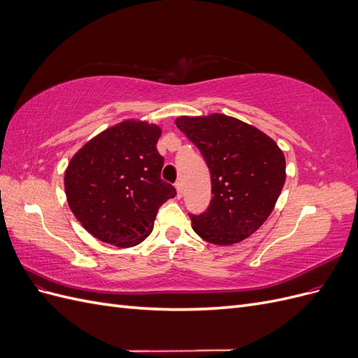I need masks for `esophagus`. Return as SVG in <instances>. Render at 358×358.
Instances as JSON below:
<instances>
[{
    "instance_id": "34e87169",
    "label": "esophagus",
    "mask_w": 358,
    "mask_h": 358,
    "mask_svg": "<svg viewBox=\"0 0 358 358\" xmlns=\"http://www.w3.org/2000/svg\"><path fill=\"white\" fill-rule=\"evenodd\" d=\"M175 187H176V191H178V199H180L182 197V183L176 182Z\"/></svg>"
}]
</instances>
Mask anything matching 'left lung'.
I'll return each mask as SVG.
<instances>
[{"label": "left lung", "instance_id": "left-lung-1", "mask_svg": "<svg viewBox=\"0 0 358 358\" xmlns=\"http://www.w3.org/2000/svg\"><path fill=\"white\" fill-rule=\"evenodd\" d=\"M176 125L210 171L212 200L192 229L215 245H233L255 233L272 213L285 183V157L272 138L239 119L215 113L182 116Z\"/></svg>", "mask_w": 358, "mask_h": 358}]
</instances>
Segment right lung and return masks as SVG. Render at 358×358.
Segmentation results:
<instances>
[{"label": "right lung", "instance_id": "add662e5", "mask_svg": "<svg viewBox=\"0 0 358 358\" xmlns=\"http://www.w3.org/2000/svg\"><path fill=\"white\" fill-rule=\"evenodd\" d=\"M161 128L124 121L90 140L66 170L67 201L83 229L119 248L143 242L152 233L162 203L176 189L161 179L157 150Z\"/></svg>", "mask_w": 358, "mask_h": 358}]
</instances>
